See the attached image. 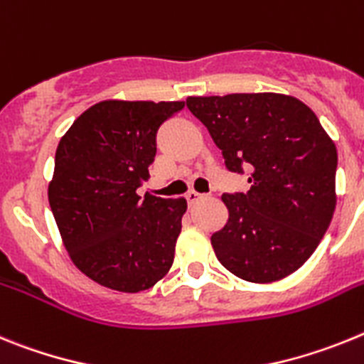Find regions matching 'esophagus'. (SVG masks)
Wrapping results in <instances>:
<instances>
[{
  "label": "esophagus",
  "mask_w": 364,
  "mask_h": 364,
  "mask_svg": "<svg viewBox=\"0 0 364 364\" xmlns=\"http://www.w3.org/2000/svg\"><path fill=\"white\" fill-rule=\"evenodd\" d=\"M203 198H205V194H200V192L192 191V192H188V194H186V203L192 207V205H196L200 200H203Z\"/></svg>",
  "instance_id": "1"
}]
</instances>
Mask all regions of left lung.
<instances>
[{
	"label": "left lung",
	"instance_id": "left-lung-1",
	"mask_svg": "<svg viewBox=\"0 0 364 364\" xmlns=\"http://www.w3.org/2000/svg\"><path fill=\"white\" fill-rule=\"evenodd\" d=\"M245 194H223L225 227L214 232L221 265L247 282H274L304 264L335 210L337 150L317 115L295 97L232 93L188 97ZM246 172L243 173L242 170Z\"/></svg>",
	"mask_w": 364,
	"mask_h": 364
}]
</instances>
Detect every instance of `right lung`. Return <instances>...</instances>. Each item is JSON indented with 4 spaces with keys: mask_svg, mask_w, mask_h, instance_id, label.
<instances>
[{
    "mask_svg": "<svg viewBox=\"0 0 364 364\" xmlns=\"http://www.w3.org/2000/svg\"><path fill=\"white\" fill-rule=\"evenodd\" d=\"M185 102L104 100L60 139L49 205L73 264L97 284L137 293L168 273L186 201L137 196L157 132Z\"/></svg>",
    "mask_w": 364,
    "mask_h": 364,
    "instance_id": "add662e5",
    "label": "right lung"
}]
</instances>
